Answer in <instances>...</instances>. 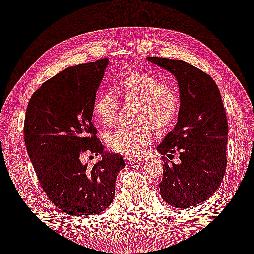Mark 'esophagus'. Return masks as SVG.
Masks as SVG:
<instances>
[{"instance_id": "obj_1", "label": "esophagus", "mask_w": 254, "mask_h": 254, "mask_svg": "<svg viewBox=\"0 0 254 254\" xmlns=\"http://www.w3.org/2000/svg\"><path fill=\"white\" fill-rule=\"evenodd\" d=\"M127 163L128 164H133V163H136V162H140L141 159L140 158H135V156H127L126 159Z\"/></svg>"}]
</instances>
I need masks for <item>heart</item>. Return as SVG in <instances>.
I'll list each match as a JSON object with an SVG mask.
<instances>
[{
	"label": "heart",
	"instance_id": "b5f03b06",
	"mask_svg": "<svg viewBox=\"0 0 254 254\" xmlns=\"http://www.w3.org/2000/svg\"><path fill=\"white\" fill-rule=\"evenodd\" d=\"M118 91L126 101H137L136 120L140 123L121 126L108 135V145L120 154L136 156L153 139L154 127L167 128L178 118L181 101L167 83L149 73L133 72L118 83ZM119 101L112 91L100 93L93 103V112L105 126H111L119 113Z\"/></svg>",
	"mask_w": 254,
	"mask_h": 254
}]
</instances>
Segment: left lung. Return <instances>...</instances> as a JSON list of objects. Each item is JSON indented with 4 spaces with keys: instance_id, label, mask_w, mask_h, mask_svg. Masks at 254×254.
Returning a JSON list of instances; mask_svg holds the SVG:
<instances>
[{
    "instance_id": "8db88e82",
    "label": "left lung",
    "mask_w": 254,
    "mask_h": 254,
    "mask_svg": "<svg viewBox=\"0 0 254 254\" xmlns=\"http://www.w3.org/2000/svg\"><path fill=\"white\" fill-rule=\"evenodd\" d=\"M147 60L172 73L179 84L178 122L156 149L169 159L180 154L179 164L164 162L159 186L168 204L186 209L210 199L222 182L228 162L227 114L219 87L209 74L183 60Z\"/></svg>"
}]
</instances>
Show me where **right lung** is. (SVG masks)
Returning <instances> with one entry per match:
<instances>
[{
    "mask_svg": "<svg viewBox=\"0 0 254 254\" xmlns=\"http://www.w3.org/2000/svg\"><path fill=\"white\" fill-rule=\"evenodd\" d=\"M108 64L104 58L60 72L34 92L25 113L24 141L41 187L55 206L75 218L110 206L126 167L121 155L103 150L92 123ZM85 151L102 154L103 160L87 167L79 159Z\"/></svg>",
    "mask_w": 254,
    "mask_h": 254,
    "instance_id": "1",
    "label": "right lung"
}]
</instances>
